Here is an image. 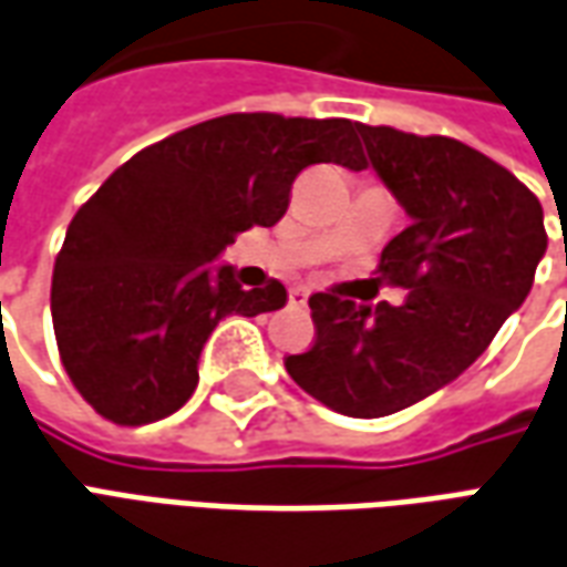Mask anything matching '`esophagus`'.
<instances>
[{
  "label": "esophagus",
  "instance_id": "obj_1",
  "mask_svg": "<svg viewBox=\"0 0 567 567\" xmlns=\"http://www.w3.org/2000/svg\"><path fill=\"white\" fill-rule=\"evenodd\" d=\"M288 303H291V307H307L309 303V288H303V285H295V288H291V291H288Z\"/></svg>",
  "mask_w": 567,
  "mask_h": 567
}]
</instances>
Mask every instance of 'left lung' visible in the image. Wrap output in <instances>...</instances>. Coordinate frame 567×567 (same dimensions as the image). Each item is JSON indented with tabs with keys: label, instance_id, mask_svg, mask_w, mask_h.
<instances>
[{
	"label": "left lung",
	"instance_id": "8db88e82",
	"mask_svg": "<svg viewBox=\"0 0 567 567\" xmlns=\"http://www.w3.org/2000/svg\"><path fill=\"white\" fill-rule=\"evenodd\" d=\"M358 133L410 218L380 260L410 295L401 307H364L340 288L312 295L319 337L285 368L337 413L380 419L440 392L486 352L532 291L547 230L535 194L471 145L368 124Z\"/></svg>",
	"mask_w": 567,
	"mask_h": 567
}]
</instances>
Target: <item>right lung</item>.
<instances>
[{
	"label": "right lung",
	"instance_id": "right-lung-1",
	"mask_svg": "<svg viewBox=\"0 0 567 567\" xmlns=\"http://www.w3.org/2000/svg\"><path fill=\"white\" fill-rule=\"evenodd\" d=\"M355 130L346 117H212L133 154L75 212L51 316L69 380L100 416H169L197 389L218 321L285 307L282 282L246 291L218 258L243 230L282 218L300 169H364Z\"/></svg>",
	"mask_w": 567,
	"mask_h": 567
}]
</instances>
